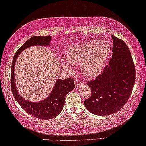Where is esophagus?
<instances>
[{"label":"esophagus","mask_w":146,"mask_h":146,"mask_svg":"<svg viewBox=\"0 0 146 146\" xmlns=\"http://www.w3.org/2000/svg\"><path fill=\"white\" fill-rule=\"evenodd\" d=\"M74 83H75V87H76V88H78V87H79L80 85H81V82L78 81V79H75L74 80Z\"/></svg>","instance_id":"1"}]
</instances>
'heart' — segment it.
Segmentation results:
<instances>
[{"label":"heart","instance_id":"obj_1","mask_svg":"<svg viewBox=\"0 0 146 146\" xmlns=\"http://www.w3.org/2000/svg\"><path fill=\"white\" fill-rule=\"evenodd\" d=\"M110 52L111 46L108 42L90 40L70 47L65 56L69 63L81 65L82 72L87 76L94 77L101 72ZM62 65L66 68L70 67L65 61L62 62Z\"/></svg>","mask_w":146,"mask_h":146}]
</instances>
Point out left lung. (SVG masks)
<instances>
[{"label":"left lung","mask_w":146,"mask_h":146,"mask_svg":"<svg viewBox=\"0 0 146 146\" xmlns=\"http://www.w3.org/2000/svg\"><path fill=\"white\" fill-rule=\"evenodd\" d=\"M112 58L104 72L88 83L92 90L85 100L86 109L95 115L107 116L118 112L127 102L135 82L132 57L123 40L112 35Z\"/></svg>","instance_id":"1"}]
</instances>
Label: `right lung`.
<instances>
[{
    "label": "right lung",
    "mask_w": 146,
    "mask_h": 146,
    "mask_svg": "<svg viewBox=\"0 0 146 146\" xmlns=\"http://www.w3.org/2000/svg\"><path fill=\"white\" fill-rule=\"evenodd\" d=\"M52 36H35L27 40L16 52L13 58L11 72V88L14 99L28 114L38 119H51L58 115L63 108L65 99L70 92L74 89V83L72 78L65 80L57 79L53 90L46 99L38 102L27 101L19 94L16 87L14 78V68L17 58L25 49L34 45L48 46L50 45Z\"/></svg>",
    "instance_id": "1"
}]
</instances>
